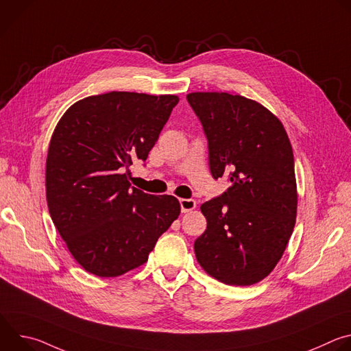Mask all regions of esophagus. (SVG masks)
<instances>
[{
    "label": "esophagus",
    "instance_id": "esophagus-1",
    "mask_svg": "<svg viewBox=\"0 0 351 351\" xmlns=\"http://www.w3.org/2000/svg\"><path fill=\"white\" fill-rule=\"evenodd\" d=\"M197 207V204H195V202L193 198H180V210H182V213H190V211H193L194 208Z\"/></svg>",
    "mask_w": 351,
    "mask_h": 351
}]
</instances>
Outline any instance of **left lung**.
Segmentation results:
<instances>
[{
    "mask_svg": "<svg viewBox=\"0 0 351 351\" xmlns=\"http://www.w3.org/2000/svg\"><path fill=\"white\" fill-rule=\"evenodd\" d=\"M187 101L208 138L210 169L232 186L199 210L207 229L194 241L198 264L217 280L250 286L282 258L297 217L294 157L276 115L239 94L195 91Z\"/></svg>",
    "mask_w": 351,
    "mask_h": 351,
    "instance_id": "obj_1",
    "label": "left lung"
}]
</instances>
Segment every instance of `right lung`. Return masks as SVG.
<instances>
[{"label": "right lung", "instance_id": "1", "mask_svg": "<svg viewBox=\"0 0 351 351\" xmlns=\"http://www.w3.org/2000/svg\"><path fill=\"white\" fill-rule=\"evenodd\" d=\"M175 94L110 91L71 106L49 140L45 195L51 219L82 268L99 278L138 268L180 214L173 195L130 187L125 168L147 160Z\"/></svg>", "mask_w": 351, "mask_h": 351}]
</instances>
